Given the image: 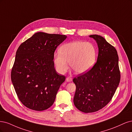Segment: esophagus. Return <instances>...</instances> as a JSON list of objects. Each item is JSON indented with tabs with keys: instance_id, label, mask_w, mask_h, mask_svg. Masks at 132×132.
Returning a JSON list of instances; mask_svg holds the SVG:
<instances>
[{
	"instance_id": "34e87169",
	"label": "esophagus",
	"mask_w": 132,
	"mask_h": 132,
	"mask_svg": "<svg viewBox=\"0 0 132 132\" xmlns=\"http://www.w3.org/2000/svg\"><path fill=\"white\" fill-rule=\"evenodd\" d=\"M66 81L68 82H71L72 81V78L71 77H67L66 78Z\"/></svg>"
}]
</instances>
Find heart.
<instances>
[{
    "label": "heart",
    "mask_w": 132,
    "mask_h": 132,
    "mask_svg": "<svg viewBox=\"0 0 132 132\" xmlns=\"http://www.w3.org/2000/svg\"><path fill=\"white\" fill-rule=\"evenodd\" d=\"M97 50L92 43L76 40L63 45L60 52L54 54V61L56 69L64 73L69 69L67 62L78 74L84 73L90 70L95 63Z\"/></svg>",
    "instance_id": "b5f03b06"
}]
</instances>
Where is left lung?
<instances>
[{
	"mask_svg": "<svg viewBox=\"0 0 132 132\" xmlns=\"http://www.w3.org/2000/svg\"><path fill=\"white\" fill-rule=\"evenodd\" d=\"M89 37L98 46L97 61L89 71L73 79L76 86L74 104L85 113L96 112L105 107L112 98L121 78L116 49L103 37Z\"/></svg>",
	"mask_w": 132,
	"mask_h": 132,
	"instance_id": "obj_1",
	"label": "left lung"
}]
</instances>
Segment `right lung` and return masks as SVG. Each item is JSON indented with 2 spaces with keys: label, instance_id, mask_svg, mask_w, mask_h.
Segmentation results:
<instances>
[{
  "label": "right lung",
  "instance_id": "1",
  "mask_svg": "<svg viewBox=\"0 0 132 132\" xmlns=\"http://www.w3.org/2000/svg\"><path fill=\"white\" fill-rule=\"evenodd\" d=\"M67 36L37 32L21 44L16 53L11 81L26 107L43 111L52 106L65 76L58 75L54 55Z\"/></svg>",
  "mask_w": 132,
  "mask_h": 132
}]
</instances>
